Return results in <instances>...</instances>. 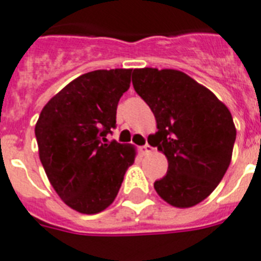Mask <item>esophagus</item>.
Masks as SVG:
<instances>
[{
    "mask_svg": "<svg viewBox=\"0 0 261 261\" xmlns=\"http://www.w3.org/2000/svg\"><path fill=\"white\" fill-rule=\"evenodd\" d=\"M152 149H153V148H152L151 145H149V144H145L144 147L140 148L141 153H144V155H148V153H151Z\"/></svg>",
    "mask_w": 261,
    "mask_h": 261,
    "instance_id": "1",
    "label": "esophagus"
}]
</instances>
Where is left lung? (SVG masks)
I'll list each match as a JSON object with an SVG mask.
<instances>
[{
    "label": "left lung",
    "mask_w": 261,
    "mask_h": 261,
    "mask_svg": "<svg viewBox=\"0 0 261 261\" xmlns=\"http://www.w3.org/2000/svg\"><path fill=\"white\" fill-rule=\"evenodd\" d=\"M132 83L156 118L151 145L168 160L166 176L153 183L156 193L175 207L198 205L230 164L236 140L232 114L207 87L178 70L135 68Z\"/></svg>",
    "instance_id": "8db88e82"
}]
</instances>
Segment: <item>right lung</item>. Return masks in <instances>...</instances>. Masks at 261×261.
I'll return each instance as SVG.
<instances>
[{"instance_id": "right-lung-1", "label": "right lung", "mask_w": 261, "mask_h": 261, "mask_svg": "<svg viewBox=\"0 0 261 261\" xmlns=\"http://www.w3.org/2000/svg\"><path fill=\"white\" fill-rule=\"evenodd\" d=\"M130 72L95 70L75 78L47 102L35 126L48 180L79 213L97 214L112 205L136 158L130 144H106Z\"/></svg>"}]
</instances>
